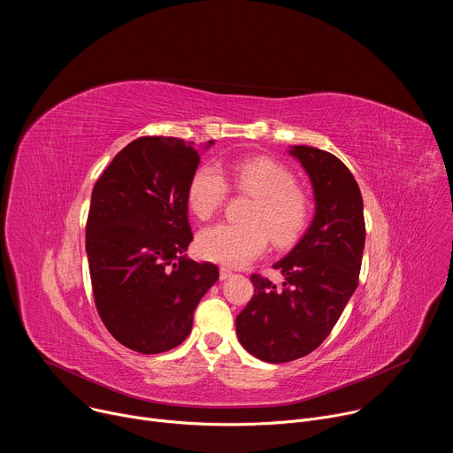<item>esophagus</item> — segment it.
I'll use <instances>...</instances> for the list:
<instances>
[{"label":"esophagus","instance_id":"esophagus-1","mask_svg":"<svg viewBox=\"0 0 453 453\" xmlns=\"http://www.w3.org/2000/svg\"><path fill=\"white\" fill-rule=\"evenodd\" d=\"M233 274V271L229 267H220V280H226Z\"/></svg>","mask_w":453,"mask_h":453}]
</instances>
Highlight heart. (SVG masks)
Here are the masks:
<instances>
[{
	"instance_id": "heart-1",
	"label": "heart",
	"mask_w": 453,
	"mask_h": 453,
	"mask_svg": "<svg viewBox=\"0 0 453 453\" xmlns=\"http://www.w3.org/2000/svg\"><path fill=\"white\" fill-rule=\"evenodd\" d=\"M231 186L252 196L245 211L247 222H220L199 234V252L206 260L226 265H245L260 256L273 236L274 243H296L313 217V197L296 182L285 165L269 157H249L226 170ZM227 180L215 165H203L188 184V206L201 220L211 219L227 197Z\"/></svg>"
}]
</instances>
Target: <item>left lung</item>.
Here are the masks:
<instances>
[{
    "label": "left lung",
    "mask_w": 453,
    "mask_h": 453,
    "mask_svg": "<svg viewBox=\"0 0 453 453\" xmlns=\"http://www.w3.org/2000/svg\"><path fill=\"white\" fill-rule=\"evenodd\" d=\"M290 154L310 175L315 217L299 243L274 264L283 288L252 274L254 296L236 317V335L256 358L283 364L325 341L358 285L365 243L364 203L348 166L334 154L297 145Z\"/></svg>",
    "instance_id": "8db88e82"
}]
</instances>
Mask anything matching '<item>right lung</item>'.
Here are the masks:
<instances>
[{"mask_svg":"<svg viewBox=\"0 0 453 453\" xmlns=\"http://www.w3.org/2000/svg\"><path fill=\"white\" fill-rule=\"evenodd\" d=\"M213 142H210L211 145ZM201 163L193 143L143 136L95 182L86 250L95 304L109 334L145 355L179 346L219 267L188 260V184Z\"/></svg>","mask_w":453,"mask_h":453,"instance_id":"obj_1","label":"right lung"}]
</instances>
